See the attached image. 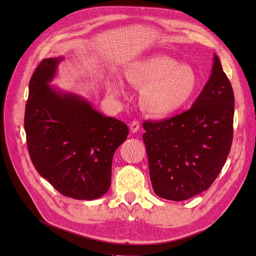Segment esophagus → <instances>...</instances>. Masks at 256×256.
<instances>
[{"label":"esophagus","mask_w":256,"mask_h":256,"mask_svg":"<svg viewBox=\"0 0 256 256\" xmlns=\"http://www.w3.org/2000/svg\"><path fill=\"white\" fill-rule=\"evenodd\" d=\"M130 128L132 132H137L140 128V122L138 120H134L130 124Z\"/></svg>","instance_id":"1"}]
</instances>
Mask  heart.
I'll list each match as a JSON object with an SVG mask.
<instances>
[{
	"label": "heart",
	"instance_id": "1",
	"mask_svg": "<svg viewBox=\"0 0 256 256\" xmlns=\"http://www.w3.org/2000/svg\"><path fill=\"white\" fill-rule=\"evenodd\" d=\"M124 76L137 88H142L143 110L156 117L176 113L191 102L197 90V76L192 67L180 65L165 55H150L132 62ZM109 89L117 94L122 87L110 82Z\"/></svg>",
	"mask_w": 256,
	"mask_h": 256
}]
</instances>
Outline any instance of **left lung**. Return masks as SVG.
<instances>
[{"mask_svg":"<svg viewBox=\"0 0 256 256\" xmlns=\"http://www.w3.org/2000/svg\"><path fill=\"white\" fill-rule=\"evenodd\" d=\"M234 96L217 55L191 109L158 122L145 121L150 182L160 198L182 201L208 190L230 154Z\"/></svg>","mask_w":256,"mask_h":256,"instance_id":"left-lung-1","label":"left lung"}]
</instances>
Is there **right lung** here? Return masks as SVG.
Listing matches in <instances>:
<instances>
[{
    "label": "right lung",
    "instance_id": "add662e5",
    "mask_svg": "<svg viewBox=\"0 0 256 256\" xmlns=\"http://www.w3.org/2000/svg\"><path fill=\"white\" fill-rule=\"evenodd\" d=\"M63 57L39 63L26 104V146L37 172L64 196L93 200L111 186L112 160L128 126L48 84Z\"/></svg>",
    "mask_w": 256,
    "mask_h": 256
}]
</instances>
